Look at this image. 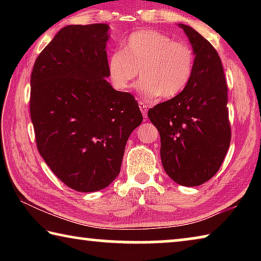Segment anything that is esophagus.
<instances>
[{
	"instance_id": "esophagus-1",
	"label": "esophagus",
	"mask_w": 261,
	"mask_h": 261,
	"mask_svg": "<svg viewBox=\"0 0 261 261\" xmlns=\"http://www.w3.org/2000/svg\"><path fill=\"white\" fill-rule=\"evenodd\" d=\"M139 108H140V112L143 114L144 117L147 116V112H148V106L144 102V101L139 100Z\"/></svg>"
}]
</instances>
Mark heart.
I'll return each instance as SVG.
<instances>
[{
    "instance_id": "b5f03b06",
    "label": "heart",
    "mask_w": 261,
    "mask_h": 261,
    "mask_svg": "<svg viewBox=\"0 0 261 261\" xmlns=\"http://www.w3.org/2000/svg\"><path fill=\"white\" fill-rule=\"evenodd\" d=\"M196 63L193 48L185 41H175L156 30H139L127 35L122 50L112 53L108 71L113 85L127 90L140 78L139 90L148 98H174L188 86Z\"/></svg>"
}]
</instances>
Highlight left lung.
<instances>
[{"label": "left lung", "instance_id": "1", "mask_svg": "<svg viewBox=\"0 0 261 261\" xmlns=\"http://www.w3.org/2000/svg\"><path fill=\"white\" fill-rule=\"evenodd\" d=\"M179 28L196 54L192 78L178 95L147 115L160 134L167 175L179 185L197 187L218 173L230 145L228 87L215 48L190 26Z\"/></svg>", "mask_w": 261, "mask_h": 261}]
</instances>
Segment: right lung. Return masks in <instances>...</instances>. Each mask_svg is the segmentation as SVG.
<instances>
[{
    "label": "right lung",
    "mask_w": 261,
    "mask_h": 261,
    "mask_svg": "<svg viewBox=\"0 0 261 261\" xmlns=\"http://www.w3.org/2000/svg\"><path fill=\"white\" fill-rule=\"evenodd\" d=\"M107 24L69 25L35 60L30 113L38 151L53 173L78 192L117 177L126 141L143 121L138 102L109 77Z\"/></svg>",
    "instance_id": "obj_1"
}]
</instances>
